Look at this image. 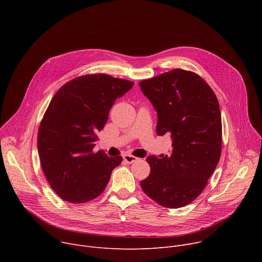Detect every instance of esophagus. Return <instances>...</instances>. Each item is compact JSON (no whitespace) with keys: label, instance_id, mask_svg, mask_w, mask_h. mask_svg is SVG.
<instances>
[{"label":"esophagus","instance_id":"34e87169","mask_svg":"<svg viewBox=\"0 0 262 262\" xmlns=\"http://www.w3.org/2000/svg\"><path fill=\"white\" fill-rule=\"evenodd\" d=\"M123 160H124L126 163H128V164H133V163L137 162L139 159L136 158V157H134V156H130V155H124V156H123Z\"/></svg>","mask_w":262,"mask_h":262}]
</instances>
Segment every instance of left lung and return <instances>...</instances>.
Instances as JSON below:
<instances>
[{
  "label": "left lung",
  "mask_w": 262,
  "mask_h": 262,
  "mask_svg": "<svg viewBox=\"0 0 262 262\" xmlns=\"http://www.w3.org/2000/svg\"><path fill=\"white\" fill-rule=\"evenodd\" d=\"M139 85L158 113L157 134L170 135L173 147L170 156L147 158L150 174L141 188L164 207H182L202 193L220 161L217 98L197 73L178 68Z\"/></svg>",
  "instance_id": "8db88e82"
}]
</instances>
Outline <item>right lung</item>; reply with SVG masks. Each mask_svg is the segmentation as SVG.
I'll use <instances>...</instances> for the list:
<instances>
[{
	"label": "right lung",
	"mask_w": 262,
	"mask_h": 262,
	"mask_svg": "<svg viewBox=\"0 0 262 262\" xmlns=\"http://www.w3.org/2000/svg\"><path fill=\"white\" fill-rule=\"evenodd\" d=\"M133 82L104 73L86 74L63 85L41 120L37 147L43 173L55 193L70 203L98 197L122 158L94 152L108 112Z\"/></svg>",
	"instance_id": "right-lung-1"
}]
</instances>
